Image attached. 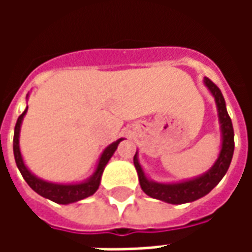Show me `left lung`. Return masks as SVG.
<instances>
[{"instance_id":"obj_1","label":"left lung","mask_w":252,"mask_h":252,"mask_svg":"<svg viewBox=\"0 0 252 252\" xmlns=\"http://www.w3.org/2000/svg\"><path fill=\"white\" fill-rule=\"evenodd\" d=\"M205 86L215 97L216 101L217 110H219V121L221 126V151L219 154V158L212 166L211 169L206 171L205 174L197 177L194 180L185 181V182H178V184H158L150 181L144 174L142 166L137 160V153L133 157V164L136 167L137 175H139V182L142 186L143 191L153 198L164 201L169 204H186L191 202L206 195L215 186L221 181V178L227 173L228 167L231 164L233 155V126L231 117L228 115L227 108H225V101L222 97L220 89L217 88L215 83L212 82L209 78L204 79Z\"/></svg>"}]
</instances>
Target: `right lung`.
Returning a JSON list of instances; mask_svg holds the SVG:
<instances>
[{
    "label": "right lung",
    "instance_id": "obj_1",
    "mask_svg": "<svg viewBox=\"0 0 252 252\" xmlns=\"http://www.w3.org/2000/svg\"><path fill=\"white\" fill-rule=\"evenodd\" d=\"M28 110V106L27 109L19 116L17 119V123H16V126H14V137H13V154H14V160H16V164L19 167L20 173L23 175V178L25 180V182L31 186V189H33L37 193L40 194L41 197H46L48 200L54 201L57 204H71V202H77L79 200H83L89 195L94 194L97 189H98L99 182H101V175L104 173V169L106 163L109 162V159L112 158V155L115 154L116 148L119 146V143L123 140V139H119L117 142L112 143L110 146L105 148L104 153L99 158L98 166L94 171V174L89 178L88 181L85 182H81V184H74V185H62V184H52V182H47V181H43L40 178H37L36 175H33L31 173L30 170L27 169V166L24 164V160H23V157H21V153H20V146H19V136H20V126H21V121L24 119V115Z\"/></svg>",
    "mask_w": 252,
    "mask_h": 252
}]
</instances>
